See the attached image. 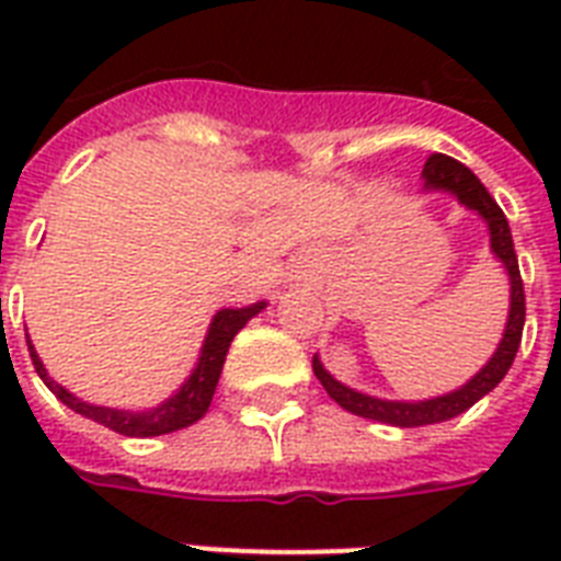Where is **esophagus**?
<instances>
[{
	"mask_svg": "<svg viewBox=\"0 0 561 561\" xmlns=\"http://www.w3.org/2000/svg\"><path fill=\"white\" fill-rule=\"evenodd\" d=\"M311 273H314V264L308 262V259H299V262L290 264V276H294V279H297V282L308 279Z\"/></svg>",
	"mask_w": 561,
	"mask_h": 561,
	"instance_id": "obj_1",
	"label": "esophagus"
}]
</instances>
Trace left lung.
Instances as JSON below:
<instances>
[{"mask_svg":"<svg viewBox=\"0 0 561 561\" xmlns=\"http://www.w3.org/2000/svg\"><path fill=\"white\" fill-rule=\"evenodd\" d=\"M422 180L425 186L422 192H445L457 197L466 209L478 211L480 218L486 220L489 227V247L497 262L504 264L506 276H510V314H506L504 337L497 343V350L492 352V358L474 373L469 381L457 387V390L445 392V396H434V399L422 401H392V399H378L369 392L352 390L346 383H341L329 369L323 367V360L314 355V375L325 387V392L332 396L343 410H350L355 416L373 419V422H383V425L396 427H419V425H436L445 419H454L466 413V410L480 401L486 392H492L497 383L504 381V375L510 373L522 343L524 332V282L522 271H518V259H515L513 247V232L506 224V215L495 203V197L486 192V186L474 178V171L466 169L462 162L445 153H434L427 157L425 169H422Z\"/></svg>","mask_w":561,"mask_h":561,"instance_id":"obj_1","label":"left lung"}]
</instances>
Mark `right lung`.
I'll use <instances>...</instances> for the list:
<instances>
[{
    "label": "right lung",
    "mask_w": 561,
    "mask_h": 561,
    "mask_svg": "<svg viewBox=\"0 0 561 561\" xmlns=\"http://www.w3.org/2000/svg\"><path fill=\"white\" fill-rule=\"evenodd\" d=\"M267 302H253V306L244 308H220L218 314L211 317L209 332H206V341L201 346V358H197V367L192 369L183 387H180L171 399H165L162 404L151 410H118V408H101V404H90V401L78 399L72 392L60 387L55 378H48L43 360L34 352L28 341L31 360H34V369L43 378L48 390L55 392L57 399L64 401L66 408H72L75 413L99 422V425L116 431V434L125 436H162L174 434L180 427L194 425L197 419H203V413L209 410L211 396H215V387H218L220 369H224V360H227L229 343L241 329H244L250 320H253L259 311H264Z\"/></svg>",
    "instance_id": "add662e5"
}]
</instances>
